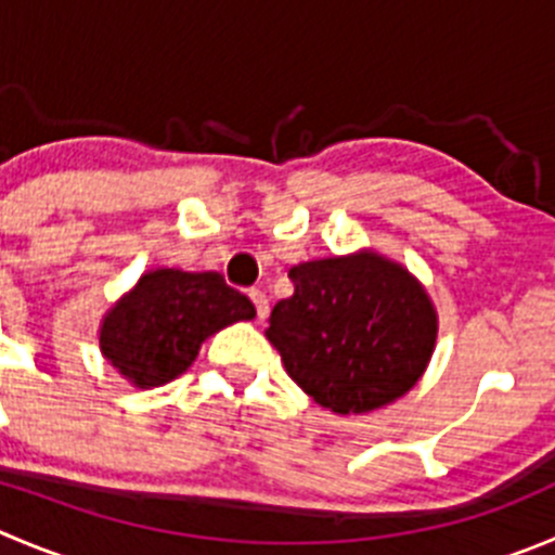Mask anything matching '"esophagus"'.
Wrapping results in <instances>:
<instances>
[{"instance_id":"esophagus-1","label":"esophagus","mask_w":555,"mask_h":555,"mask_svg":"<svg viewBox=\"0 0 555 555\" xmlns=\"http://www.w3.org/2000/svg\"><path fill=\"white\" fill-rule=\"evenodd\" d=\"M250 299H253V305H256L258 319H267V313H269V299H267V294L258 292V288H250Z\"/></svg>"}]
</instances>
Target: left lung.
<instances>
[{"mask_svg": "<svg viewBox=\"0 0 555 555\" xmlns=\"http://www.w3.org/2000/svg\"><path fill=\"white\" fill-rule=\"evenodd\" d=\"M294 294L272 308L267 340L302 392L332 414L403 398L430 365L439 313L400 261L362 247L288 269Z\"/></svg>", "mask_w": 555, "mask_h": 555, "instance_id": "8db88e82", "label": "left lung"}]
</instances>
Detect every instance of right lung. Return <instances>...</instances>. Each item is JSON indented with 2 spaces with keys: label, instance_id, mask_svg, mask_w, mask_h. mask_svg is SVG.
<instances>
[{
  "label": "right lung",
  "instance_id": "add662e5",
  "mask_svg": "<svg viewBox=\"0 0 555 555\" xmlns=\"http://www.w3.org/2000/svg\"><path fill=\"white\" fill-rule=\"evenodd\" d=\"M250 319L253 302L220 272L157 267L105 310L100 353L133 387H163L193 365L207 337Z\"/></svg>",
  "mask_w": 555,
  "mask_h": 555
}]
</instances>
